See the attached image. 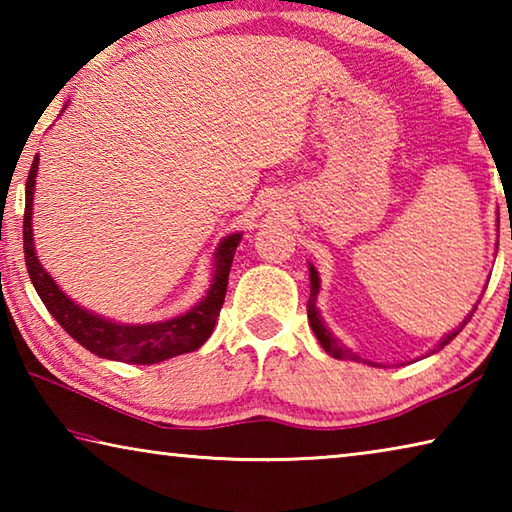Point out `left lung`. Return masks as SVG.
<instances>
[{"label": "left lung", "instance_id": "obj_1", "mask_svg": "<svg viewBox=\"0 0 512 512\" xmlns=\"http://www.w3.org/2000/svg\"><path fill=\"white\" fill-rule=\"evenodd\" d=\"M309 280H311V293H309V300H307V318H309V325H311V329H314V334H316L318 343L323 345L327 354H332V357H336V359H352V361H359L357 354H354L352 350L345 348V345H341V343H339V339H334L332 332H329V329L323 325V318H320L318 309H316V296H318V289H320V280H318V273H316V268H314V266H309ZM472 314H474V311H472ZM472 314L463 320V325L458 327L456 332L447 334L445 339L438 343V348H436V350H431V354H433V352H438V350H443L449 341H454V336H458V332H461V329L467 325V320L472 318Z\"/></svg>", "mask_w": 512, "mask_h": 512}]
</instances>
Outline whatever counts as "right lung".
Wrapping results in <instances>:
<instances>
[{
    "instance_id": "right-lung-1",
    "label": "right lung",
    "mask_w": 512,
    "mask_h": 512,
    "mask_svg": "<svg viewBox=\"0 0 512 512\" xmlns=\"http://www.w3.org/2000/svg\"><path fill=\"white\" fill-rule=\"evenodd\" d=\"M40 155L33 158L29 178H27V205H24V262L29 268V277L36 287L40 300L51 316L58 320V325L72 336L76 343H81L85 350L103 359L124 361V363H160L164 359L178 357V354L194 352L210 339L216 316L223 307L225 289H228V275L232 266V257L241 241V235H230L216 248L214 259V277L207 296L198 302L187 314L176 316L164 323L151 325H119L101 316H94L90 311L74 305L58 284L51 280V275L40 266L36 250H33V232H31V210H33V187H36Z\"/></svg>"
}]
</instances>
